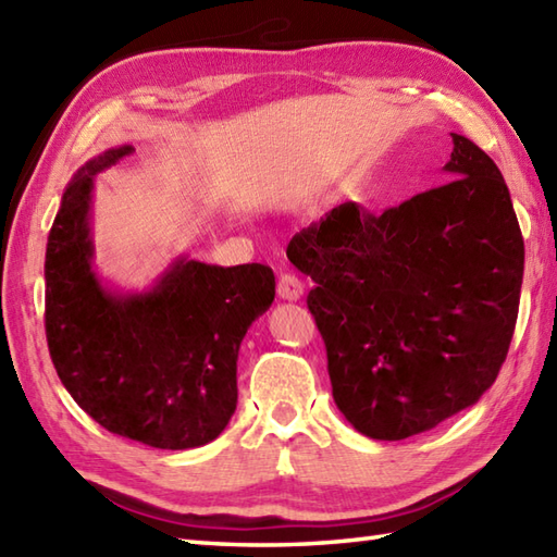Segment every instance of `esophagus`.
Listing matches in <instances>:
<instances>
[{
    "label": "esophagus",
    "instance_id": "obj_1",
    "mask_svg": "<svg viewBox=\"0 0 557 557\" xmlns=\"http://www.w3.org/2000/svg\"><path fill=\"white\" fill-rule=\"evenodd\" d=\"M277 297L285 301H299L304 297V282L294 275H282L277 282Z\"/></svg>",
    "mask_w": 557,
    "mask_h": 557
}]
</instances>
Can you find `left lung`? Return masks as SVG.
Wrapping results in <instances>:
<instances>
[{
    "label": "left lung",
    "mask_w": 557,
    "mask_h": 557,
    "mask_svg": "<svg viewBox=\"0 0 557 557\" xmlns=\"http://www.w3.org/2000/svg\"><path fill=\"white\" fill-rule=\"evenodd\" d=\"M449 182L383 215L357 203L304 227L287 258L315 282L311 313L333 397L373 441H405L476 405L510 349L524 239L495 162L453 134Z\"/></svg>",
    "instance_id": "obj_1"
}]
</instances>
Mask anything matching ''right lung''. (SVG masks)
I'll return each instance as SVG.
<instances>
[{
	"mask_svg": "<svg viewBox=\"0 0 557 557\" xmlns=\"http://www.w3.org/2000/svg\"><path fill=\"white\" fill-rule=\"evenodd\" d=\"M116 146L71 176L45 253V333L59 381L102 429L160 449L200 447L236 409L242 339L275 299L268 265L176 256L144 292L96 268V176L128 156Z\"/></svg>",
	"mask_w": 557,
	"mask_h": 557,
	"instance_id": "add662e5",
	"label": "right lung"
}]
</instances>
